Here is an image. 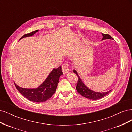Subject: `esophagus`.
<instances>
[{
  "mask_svg": "<svg viewBox=\"0 0 132 132\" xmlns=\"http://www.w3.org/2000/svg\"><path fill=\"white\" fill-rule=\"evenodd\" d=\"M62 70L63 74H66L69 71V65L68 63H64L63 64L62 67Z\"/></svg>",
  "mask_w": 132,
  "mask_h": 132,
  "instance_id": "obj_1",
  "label": "esophagus"
}]
</instances>
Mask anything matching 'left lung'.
<instances>
[{"mask_svg":"<svg viewBox=\"0 0 132 132\" xmlns=\"http://www.w3.org/2000/svg\"><path fill=\"white\" fill-rule=\"evenodd\" d=\"M102 34L103 36V38L102 39V40H104V39H113V38L109 34ZM73 71L78 77V81L77 86H76V89H77V91L80 94L84 97L91 99V100L100 99L104 97L105 96H106L107 94H109L111 91L110 90L107 92H104V93H98V92H95L93 90H90L88 87L85 86V85L81 81V80L80 79V78L79 76L78 75L76 70H74Z\"/></svg>","mask_w":132,"mask_h":132,"instance_id":"8db88e82","label":"left lung"}]
</instances>
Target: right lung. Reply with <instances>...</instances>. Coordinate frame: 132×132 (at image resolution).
<instances>
[{
  "instance_id": "1",
  "label": "right lung",
  "mask_w": 132,
  "mask_h": 132,
  "mask_svg": "<svg viewBox=\"0 0 132 132\" xmlns=\"http://www.w3.org/2000/svg\"><path fill=\"white\" fill-rule=\"evenodd\" d=\"M38 30H36L23 36L20 39L26 37L32 36ZM63 74L61 66L51 71L42 84L36 89H25L19 87L14 82L17 90L23 96L30 101L35 102H45L50 98L55 93L59 82L60 76Z\"/></svg>"
}]
</instances>
